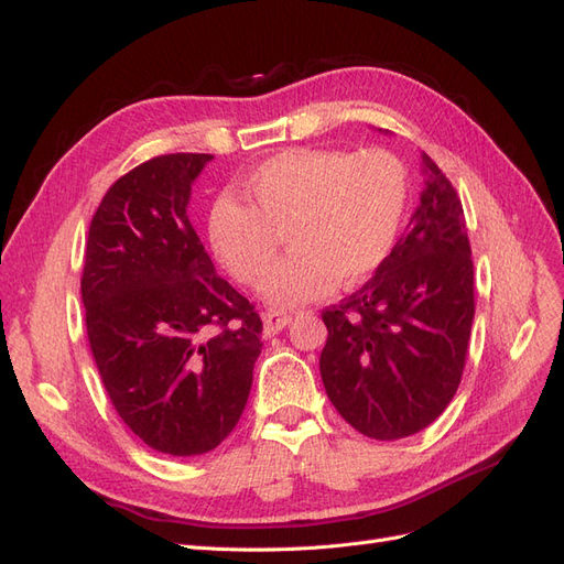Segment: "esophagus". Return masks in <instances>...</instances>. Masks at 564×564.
I'll return each mask as SVG.
<instances>
[{"label": "esophagus", "instance_id": "1", "mask_svg": "<svg viewBox=\"0 0 564 564\" xmlns=\"http://www.w3.org/2000/svg\"><path fill=\"white\" fill-rule=\"evenodd\" d=\"M289 322H292V315L284 311H265L263 313V334L275 336L278 332H282L286 327Z\"/></svg>", "mask_w": 564, "mask_h": 564}]
</instances>
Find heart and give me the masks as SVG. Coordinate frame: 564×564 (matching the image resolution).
Returning <instances> with one entry per match:
<instances>
[{"label": "heart", "instance_id": "heart-1", "mask_svg": "<svg viewBox=\"0 0 564 564\" xmlns=\"http://www.w3.org/2000/svg\"><path fill=\"white\" fill-rule=\"evenodd\" d=\"M249 199L220 197L207 220L209 242L235 280L256 286L274 260L278 231L295 251L265 282L275 305L319 299L371 275L392 251L406 212L404 164L388 150L294 148L247 176Z\"/></svg>", "mask_w": 564, "mask_h": 564}]
</instances>
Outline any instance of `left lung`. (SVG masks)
I'll use <instances>...</instances> for the list:
<instances>
[{
  "label": "left lung",
  "instance_id": "1",
  "mask_svg": "<svg viewBox=\"0 0 564 564\" xmlns=\"http://www.w3.org/2000/svg\"><path fill=\"white\" fill-rule=\"evenodd\" d=\"M423 193L373 278L322 313V383L336 412L373 440L409 437L445 412L466 367L475 315L460 199L423 155Z\"/></svg>",
  "mask_w": 564,
  "mask_h": 564
}]
</instances>
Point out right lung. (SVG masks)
<instances>
[{"instance_id":"add662e5","label":"right lung","mask_w":564,"mask_h":564,"mask_svg":"<svg viewBox=\"0 0 564 564\" xmlns=\"http://www.w3.org/2000/svg\"><path fill=\"white\" fill-rule=\"evenodd\" d=\"M214 155L152 158L117 178L91 218L82 301L115 412L148 447L216 449L240 421L263 322L218 275L187 218Z\"/></svg>"}]
</instances>
